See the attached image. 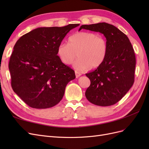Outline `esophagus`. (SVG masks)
Listing matches in <instances>:
<instances>
[{
	"label": "esophagus",
	"instance_id": "obj_1",
	"mask_svg": "<svg viewBox=\"0 0 149 149\" xmlns=\"http://www.w3.org/2000/svg\"><path fill=\"white\" fill-rule=\"evenodd\" d=\"M75 75H76V78H78L81 74V73H79V72H78L77 71H75Z\"/></svg>",
	"mask_w": 149,
	"mask_h": 149
}]
</instances>
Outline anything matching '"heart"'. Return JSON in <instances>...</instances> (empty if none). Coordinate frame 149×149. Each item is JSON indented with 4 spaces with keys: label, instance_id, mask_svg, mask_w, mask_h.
Wrapping results in <instances>:
<instances>
[{
    "label": "heart",
    "instance_id": "heart-1",
    "mask_svg": "<svg viewBox=\"0 0 149 149\" xmlns=\"http://www.w3.org/2000/svg\"><path fill=\"white\" fill-rule=\"evenodd\" d=\"M108 51L106 40L89 31H80L71 35L68 44L60 43L57 47V55L63 63L70 65L77 53L78 59L74 68L82 71L91 68H97L104 61Z\"/></svg>",
    "mask_w": 149,
    "mask_h": 149
}]
</instances>
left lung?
<instances>
[{
	"label": "left lung",
	"mask_w": 149,
	"mask_h": 149,
	"mask_svg": "<svg viewBox=\"0 0 149 149\" xmlns=\"http://www.w3.org/2000/svg\"><path fill=\"white\" fill-rule=\"evenodd\" d=\"M81 29L104 35L108 51L103 63L86 75L91 81L85 93L87 100L100 106L113 105L123 98L134 82L136 56L128 37L115 26L102 22L83 25Z\"/></svg>",
	"instance_id": "1"
}]
</instances>
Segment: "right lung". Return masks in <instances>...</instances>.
I'll return each mask as SVG.
<instances>
[{"instance_id":"right-lung-1","label":"right lung","mask_w":149,"mask_h":149,"mask_svg":"<svg viewBox=\"0 0 149 149\" xmlns=\"http://www.w3.org/2000/svg\"><path fill=\"white\" fill-rule=\"evenodd\" d=\"M79 25L39 27L17 40L8 64L11 85L30 107L55 106L63 97L67 84L76 78L74 70L58 58L57 47L66 34Z\"/></svg>"}]
</instances>
